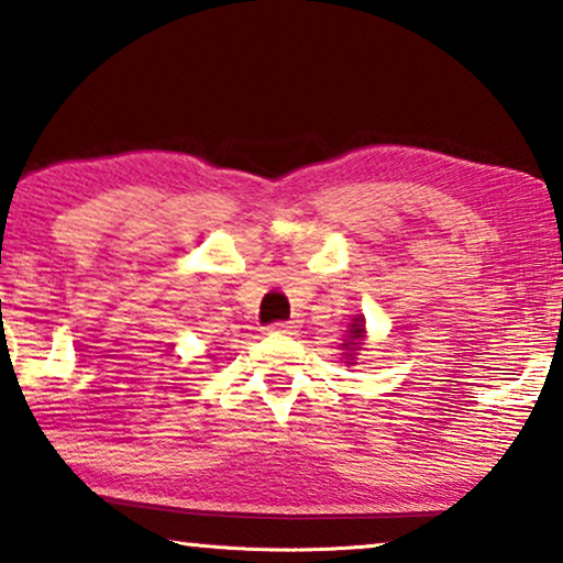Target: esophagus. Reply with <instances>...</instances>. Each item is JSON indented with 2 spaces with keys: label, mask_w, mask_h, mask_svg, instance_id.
I'll use <instances>...</instances> for the list:
<instances>
[{
  "label": "esophagus",
  "mask_w": 563,
  "mask_h": 563,
  "mask_svg": "<svg viewBox=\"0 0 563 563\" xmlns=\"http://www.w3.org/2000/svg\"><path fill=\"white\" fill-rule=\"evenodd\" d=\"M296 331H298V327L292 321H275L271 327V334H280V336H290V334H296Z\"/></svg>",
  "instance_id": "34e87169"
}]
</instances>
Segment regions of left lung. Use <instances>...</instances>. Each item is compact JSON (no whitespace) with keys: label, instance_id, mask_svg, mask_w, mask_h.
<instances>
[{"label":"left lung","instance_id":"left-lung-1","mask_svg":"<svg viewBox=\"0 0 563 563\" xmlns=\"http://www.w3.org/2000/svg\"><path fill=\"white\" fill-rule=\"evenodd\" d=\"M362 339H364V319H362V316H357V319L350 323V331H346L344 344H339L344 350V357L350 360V364L354 360V354H357V350H360Z\"/></svg>","mask_w":563,"mask_h":563}]
</instances>
